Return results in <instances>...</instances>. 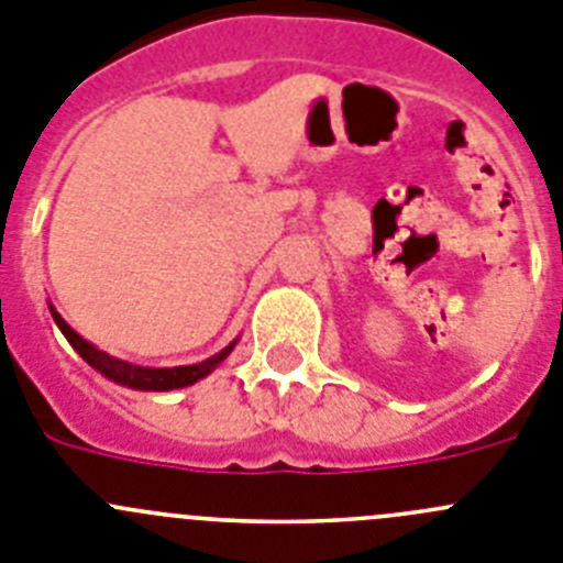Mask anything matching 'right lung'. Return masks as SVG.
Segmentation results:
<instances>
[{"label":"right lung","instance_id":"right-lung-1","mask_svg":"<svg viewBox=\"0 0 563 563\" xmlns=\"http://www.w3.org/2000/svg\"><path fill=\"white\" fill-rule=\"evenodd\" d=\"M49 312H53L55 323H58V329L64 332V338L69 340V345L75 349L77 354H80L86 363L91 365L95 371H100L106 379H111V383L122 385V388H133V390H178V388H189V385L200 383L203 376H209L211 371L218 368L220 363H223L225 357H229L231 352H234L236 340H231L229 345H225L223 352H218L214 357L203 360V363H195V365H175V368H147V365H136V363H128V360H120V357H111V354L100 352L95 343H89L86 338H80V334L75 332V329L69 327V323L64 321V318L58 316V309L49 303Z\"/></svg>","mask_w":563,"mask_h":563}]
</instances>
